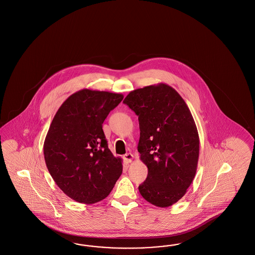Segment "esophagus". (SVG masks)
<instances>
[{
  "label": "esophagus",
  "instance_id": "obj_1",
  "mask_svg": "<svg viewBox=\"0 0 255 255\" xmlns=\"http://www.w3.org/2000/svg\"><path fill=\"white\" fill-rule=\"evenodd\" d=\"M124 160L128 164V163H131L133 160V155L131 153H127L124 155Z\"/></svg>",
  "mask_w": 255,
  "mask_h": 255
}]
</instances>
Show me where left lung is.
Instances as JSON below:
<instances>
[{
	"label": "left lung",
	"instance_id": "8db88e82",
	"mask_svg": "<svg viewBox=\"0 0 255 255\" xmlns=\"http://www.w3.org/2000/svg\"><path fill=\"white\" fill-rule=\"evenodd\" d=\"M123 103L138 116V151L148 170L139 191L150 204L167 208L186 194L196 173L199 135L193 117L166 84L135 89Z\"/></svg>",
	"mask_w": 255,
	"mask_h": 255
}]
</instances>
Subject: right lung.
I'll list each match as a JSON object with an SVG mask.
<instances>
[{"label":"right lung","mask_w":255,"mask_h":255,"mask_svg":"<svg viewBox=\"0 0 255 255\" xmlns=\"http://www.w3.org/2000/svg\"><path fill=\"white\" fill-rule=\"evenodd\" d=\"M122 94L82 89L56 112L44 143L45 164L57 186L79 203L105 199L123 171L103 131V123Z\"/></svg>","instance_id":"add662e5"}]
</instances>
